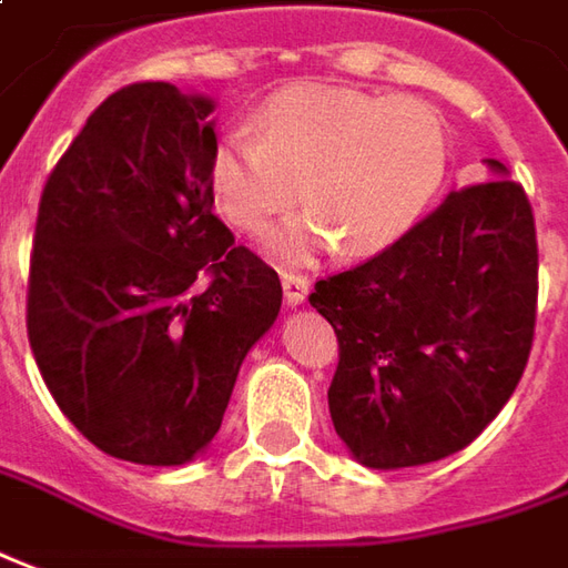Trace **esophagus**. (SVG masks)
Returning <instances> with one entry per match:
<instances>
[{"mask_svg":"<svg viewBox=\"0 0 568 568\" xmlns=\"http://www.w3.org/2000/svg\"><path fill=\"white\" fill-rule=\"evenodd\" d=\"M283 292L285 301L292 304V307H298L307 298V292H311V283H307V276H301V273H292V270H283Z\"/></svg>","mask_w":568,"mask_h":568,"instance_id":"1","label":"esophagus"}]
</instances>
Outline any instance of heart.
<instances>
[{
    "label": "heart",
    "mask_w": 568,
    "mask_h": 568,
    "mask_svg": "<svg viewBox=\"0 0 568 568\" xmlns=\"http://www.w3.org/2000/svg\"><path fill=\"white\" fill-rule=\"evenodd\" d=\"M447 171L435 108L342 87H292L257 111V133L230 130L211 154V192L239 230H261L301 195L307 207L264 235L276 261H304L342 239L376 252L414 226Z\"/></svg>",
    "instance_id": "heart-1"
}]
</instances>
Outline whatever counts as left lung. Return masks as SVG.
I'll return each mask as SVG.
<instances>
[{
  "instance_id": "obj_1",
  "label": "left lung",
  "mask_w": 568,
  "mask_h": 568,
  "mask_svg": "<svg viewBox=\"0 0 568 568\" xmlns=\"http://www.w3.org/2000/svg\"><path fill=\"white\" fill-rule=\"evenodd\" d=\"M488 180L450 192L395 245L320 280L311 307L338 335L329 414L369 469L445 460L500 414L535 335L531 204L488 158Z\"/></svg>"
}]
</instances>
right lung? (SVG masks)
<instances>
[{
  "mask_svg": "<svg viewBox=\"0 0 568 568\" xmlns=\"http://www.w3.org/2000/svg\"><path fill=\"white\" fill-rule=\"evenodd\" d=\"M214 99L133 83L90 114L42 189L27 335L92 445L183 466L220 432L283 285L214 217Z\"/></svg>",
  "mask_w": 568,
  "mask_h": 568,
  "instance_id": "add662e5",
  "label": "right lung"
}]
</instances>
